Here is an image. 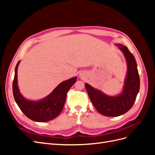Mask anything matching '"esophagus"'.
<instances>
[{
	"label": "esophagus",
	"instance_id": "1",
	"mask_svg": "<svg viewBox=\"0 0 155 155\" xmlns=\"http://www.w3.org/2000/svg\"><path fill=\"white\" fill-rule=\"evenodd\" d=\"M79 77H80L81 78H85V73H83V72H81L80 74H79Z\"/></svg>",
	"mask_w": 155,
	"mask_h": 155
}]
</instances>
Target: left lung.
Masks as SVG:
<instances>
[{
  "instance_id": "obj_1",
  "label": "left lung",
  "mask_w": 155,
  "mask_h": 155,
  "mask_svg": "<svg viewBox=\"0 0 155 155\" xmlns=\"http://www.w3.org/2000/svg\"><path fill=\"white\" fill-rule=\"evenodd\" d=\"M116 45L123 53L127 67L121 92L115 96H109L88 83L85 84L93 105L101 114L109 117L119 116L129 111L140 90V77L134 57L127 46L121 44Z\"/></svg>"
}]
</instances>
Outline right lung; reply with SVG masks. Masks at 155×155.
Instances as JSON below:
<instances>
[{
	"mask_svg": "<svg viewBox=\"0 0 155 155\" xmlns=\"http://www.w3.org/2000/svg\"><path fill=\"white\" fill-rule=\"evenodd\" d=\"M19 63L20 61L15 67L13 81V94L17 105L26 116L37 122H46L55 118L62 111L67 94L76 83L77 77L61 82L50 94L41 100H30L22 95L18 86L17 70Z\"/></svg>",
	"mask_w": 155,
	"mask_h": 155,
	"instance_id": "add662e5",
	"label": "right lung"
}]
</instances>
